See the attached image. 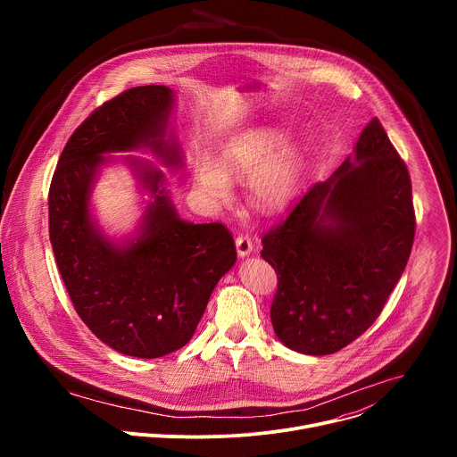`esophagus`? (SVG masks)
<instances>
[{
	"instance_id": "34e87169",
	"label": "esophagus",
	"mask_w": 457,
	"mask_h": 457,
	"mask_svg": "<svg viewBox=\"0 0 457 457\" xmlns=\"http://www.w3.org/2000/svg\"><path fill=\"white\" fill-rule=\"evenodd\" d=\"M235 245H237L238 256H247L253 251V240L247 235H238L235 238Z\"/></svg>"
}]
</instances>
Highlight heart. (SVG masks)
Masks as SVG:
<instances>
[{
	"mask_svg": "<svg viewBox=\"0 0 457 457\" xmlns=\"http://www.w3.org/2000/svg\"><path fill=\"white\" fill-rule=\"evenodd\" d=\"M282 136L275 128H247L233 136L222 152V166L212 159H201L195 166V182L213 203L228 201L231 177L249 175L247 195L260 212L282 210L296 193L303 171V155L296 145L278 143Z\"/></svg>",
	"mask_w": 457,
	"mask_h": 457,
	"instance_id": "b5f03b06",
	"label": "heart"
}]
</instances>
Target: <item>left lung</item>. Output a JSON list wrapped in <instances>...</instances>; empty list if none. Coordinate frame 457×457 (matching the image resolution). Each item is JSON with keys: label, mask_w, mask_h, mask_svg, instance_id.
Returning a JSON list of instances; mask_svg holds the SVG:
<instances>
[{"label": "left lung", "mask_w": 457, "mask_h": 457, "mask_svg": "<svg viewBox=\"0 0 457 457\" xmlns=\"http://www.w3.org/2000/svg\"><path fill=\"white\" fill-rule=\"evenodd\" d=\"M414 231L409 170L374 117L354 154L262 237V258L278 277V340L323 356L361 337L402 278Z\"/></svg>", "instance_id": "left-lung-1"}]
</instances>
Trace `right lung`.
Listing matches in <instances>:
<instances>
[{"instance_id": "1", "label": "right lung", "mask_w": 457, "mask_h": 457, "mask_svg": "<svg viewBox=\"0 0 457 457\" xmlns=\"http://www.w3.org/2000/svg\"><path fill=\"white\" fill-rule=\"evenodd\" d=\"M171 106L173 90L162 85L129 88L101 104L64 146L48 191L50 242L74 309L103 344L137 358L184 347L237 260L228 228L182 220L162 171L137 159L129 164L154 199L139 235L117 245L90 217L103 154L150 148L164 164H182L179 145L166 139Z\"/></svg>"}]
</instances>
